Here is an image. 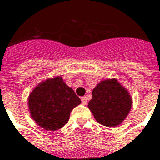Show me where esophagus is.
I'll list each match as a JSON object with an SVG mask.
<instances>
[{"label": "esophagus", "instance_id": "obj_1", "mask_svg": "<svg viewBox=\"0 0 160 160\" xmlns=\"http://www.w3.org/2000/svg\"><path fill=\"white\" fill-rule=\"evenodd\" d=\"M81 101H82V103L83 105H86L87 103H88V99H87L86 96H82V97L81 98Z\"/></svg>", "mask_w": 160, "mask_h": 160}]
</instances>
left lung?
Here are the masks:
<instances>
[{"mask_svg": "<svg viewBox=\"0 0 160 160\" xmlns=\"http://www.w3.org/2000/svg\"><path fill=\"white\" fill-rule=\"evenodd\" d=\"M88 107L97 122L108 127L122 123L131 108L129 93L116 79L101 82L93 89Z\"/></svg>", "mask_w": 160, "mask_h": 160, "instance_id": "obj_1", "label": "left lung"}]
</instances>
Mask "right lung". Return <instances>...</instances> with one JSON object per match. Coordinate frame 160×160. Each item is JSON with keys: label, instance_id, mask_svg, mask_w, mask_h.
<instances>
[{"label": "right lung", "instance_id": "1", "mask_svg": "<svg viewBox=\"0 0 160 160\" xmlns=\"http://www.w3.org/2000/svg\"><path fill=\"white\" fill-rule=\"evenodd\" d=\"M28 102L31 117L37 124L48 130H56L68 122L71 112L81 100L62 78L57 77L38 85Z\"/></svg>", "mask_w": 160, "mask_h": 160}]
</instances>
